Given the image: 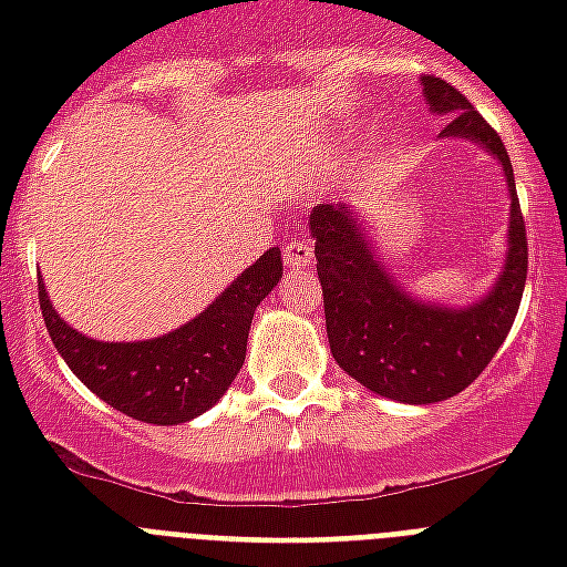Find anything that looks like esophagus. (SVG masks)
Here are the masks:
<instances>
[{
	"mask_svg": "<svg viewBox=\"0 0 567 567\" xmlns=\"http://www.w3.org/2000/svg\"><path fill=\"white\" fill-rule=\"evenodd\" d=\"M311 258H315V247H311V240H291L288 247H285V265L288 267H302L311 265Z\"/></svg>",
	"mask_w": 567,
	"mask_h": 567,
	"instance_id": "34e87169",
	"label": "esophagus"
}]
</instances>
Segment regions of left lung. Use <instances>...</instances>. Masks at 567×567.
Wrapping results in <instances>:
<instances>
[{"label":"left lung","instance_id":"left-lung-1","mask_svg":"<svg viewBox=\"0 0 567 567\" xmlns=\"http://www.w3.org/2000/svg\"><path fill=\"white\" fill-rule=\"evenodd\" d=\"M426 102L450 114L441 137L483 144L503 164L512 196L509 256L501 279L467 309L412 300L377 261L362 220L344 205H318L309 229L323 288L329 350L355 382L400 403H439L465 391L509 336L527 282V226L501 135L444 79L423 75Z\"/></svg>","mask_w":567,"mask_h":567}]
</instances>
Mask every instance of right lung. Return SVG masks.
Returning a JSON list of instances; mask_svg holds the SVG:
<instances>
[{
    "instance_id": "add662e5",
    "label": "right lung",
    "mask_w": 567,
    "mask_h": 567,
    "mask_svg": "<svg viewBox=\"0 0 567 567\" xmlns=\"http://www.w3.org/2000/svg\"><path fill=\"white\" fill-rule=\"evenodd\" d=\"M282 279V252L267 249L208 309L171 336L132 344H105L79 336L58 318L38 282L49 338L70 371L117 412L173 426L212 409L238 377L256 306Z\"/></svg>"
}]
</instances>
